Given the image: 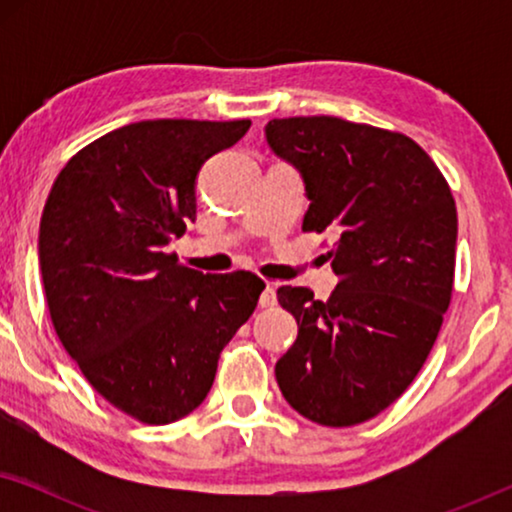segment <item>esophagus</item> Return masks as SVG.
Segmentation results:
<instances>
[{
	"instance_id": "1",
	"label": "esophagus",
	"mask_w": 512,
	"mask_h": 512,
	"mask_svg": "<svg viewBox=\"0 0 512 512\" xmlns=\"http://www.w3.org/2000/svg\"><path fill=\"white\" fill-rule=\"evenodd\" d=\"M258 305H261V307H275L277 305V286L275 284L265 286L261 298H258Z\"/></svg>"
}]
</instances>
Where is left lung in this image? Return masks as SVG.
Wrapping results in <instances>:
<instances>
[{"label":"left lung","mask_w":512,"mask_h":512,"mask_svg":"<svg viewBox=\"0 0 512 512\" xmlns=\"http://www.w3.org/2000/svg\"><path fill=\"white\" fill-rule=\"evenodd\" d=\"M265 139L303 174L307 233L335 235L338 286H279L298 338L275 375L293 410L354 426L389 408L424 366L450 307L457 207L422 146L335 116L272 118Z\"/></svg>","instance_id":"1"}]
</instances>
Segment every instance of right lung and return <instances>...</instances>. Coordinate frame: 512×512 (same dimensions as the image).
I'll list each match as a JSON object with an SVG mask.
<instances>
[{"mask_svg": "<svg viewBox=\"0 0 512 512\" xmlns=\"http://www.w3.org/2000/svg\"><path fill=\"white\" fill-rule=\"evenodd\" d=\"M251 121L158 118L83 146L55 179L39 265L55 333L102 398L144 424L186 417L265 289L167 254L195 221V179Z\"/></svg>", "mask_w": 512, "mask_h": 512, "instance_id": "right-lung-1", "label": "right lung"}]
</instances>
